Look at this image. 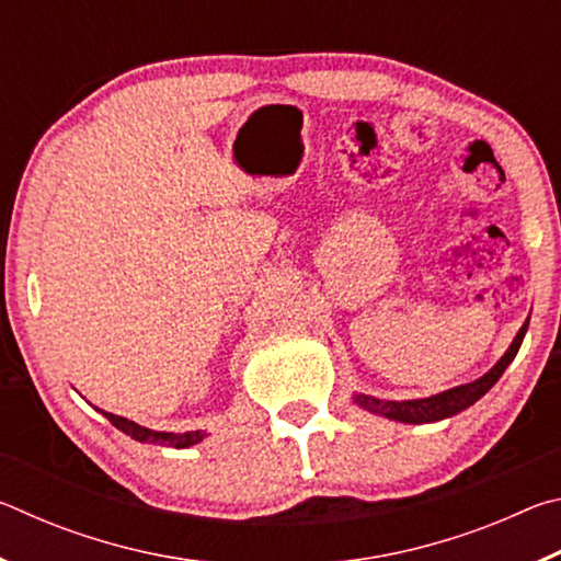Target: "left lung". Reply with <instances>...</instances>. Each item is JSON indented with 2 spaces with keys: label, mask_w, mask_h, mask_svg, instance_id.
<instances>
[{
  "label": "left lung",
  "mask_w": 561,
  "mask_h": 561,
  "mask_svg": "<svg viewBox=\"0 0 561 561\" xmlns=\"http://www.w3.org/2000/svg\"><path fill=\"white\" fill-rule=\"evenodd\" d=\"M527 327H529V319L517 331V336L505 351V356H502L485 376H480L478 381L455 386L450 391H443L431 398H415V401H381V398L364 396V393H356L354 401L368 413L386 415L391 417V421H401V423H435V421H443V417H450L455 413L465 411V408H470L474 401H480V398L500 381V376L505 374V368L512 364V358L517 356L522 339L527 334Z\"/></svg>",
  "instance_id": "left-lung-1"
}]
</instances>
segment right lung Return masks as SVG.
<instances>
[{
    "mask_svg": "<svg viewBox=\"0 0 561 561\" xmlns=\"http://www.w3.org/2000/svg\"><path fill=\"white\" fill-rule=\"evenodd\" d=\"M103 415L108 417V421L116 425V428L121 433L130 435L133 440L138 443H153V445H170V448H190V445L201 443L205 438V433L201 431H190V433H160V431H150V428H144V425L133 423L128 421V417H121V415H113V413H106L101 411Z\"/></svg>",
    "mask_w": 561,
    "mask_h": 561,
    "instance_id": "obj_1",
    "label": "right lung"
}]
</instances>
